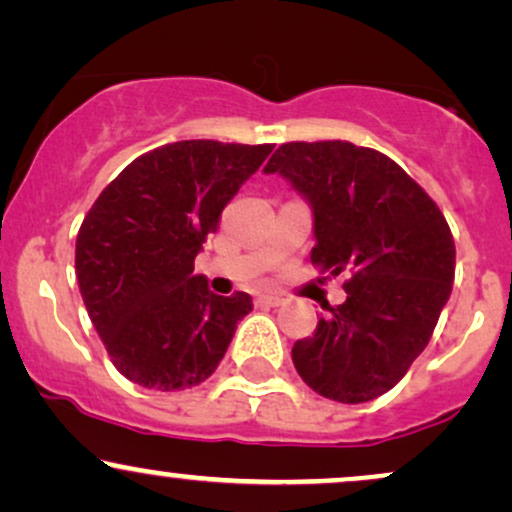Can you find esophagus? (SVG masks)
<instances>
[{"mask_svg": "<svg viewBox=\"0 0 512 512\" xmlns=\"http://www.w3.org/2000/svg\"><path fill=\"white\" fill-rule=\"evenodd\" d=\"M281 303H283V298H281V295H276V293L260 295V298H257V305H262V307H279Z\"/></svg>", "mask_w": 512, "mask_h": 512, "instance_id": "1", "label": "esophagus"}]
</instances>
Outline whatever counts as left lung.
I'll use <instances>...</instances> for the list:
<instances>
[{
    "label": "left lung",
    "instance_id": "8db88e82",
    "mask_svg": "<svg viewBox=\"0 0 512 512\" xmlns=\"http://www.w3.org/2000/svg\"><path fill=\"white\" fill-rule=\"evenodd\" d=\"M264 171L310 200L312 264L350 276L346 303L295 341L293 365L319 396L367 403L405 377L434 334L455 276L448 221L391 157L348 140L286 143Z\"/></svg>",
    "mask_w": 512,
    "mask_h": 512
}]
</instances>
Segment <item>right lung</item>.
<instances>
[{
  "label": "right lung",
  "instance_id": "right-lung-1",
  "mask_svg": "<svg viewBox=\"0 0 512 512\" xmlns=\"http://www.w3.org/2000/svg\"><path fill=\"white\" fill-rule=\"evenodd\" d=\"M274 145L178 140L133 159L76 238V276L104 348L133 384L183 391L224 357L248 293L214 295L193 274L221 212Z\"/></svg>",
  "mask_w": 512,
  "mask_h": 512
}]
</instances>
